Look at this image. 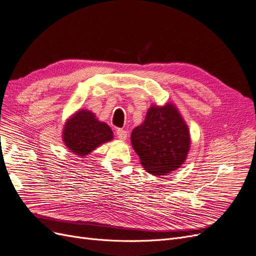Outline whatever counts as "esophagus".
<instances>
[{
    "mask_svg": "<svg viewBox=\"0 0 256 256\" xmlns=\"http://www.w3.org/2000/svg\"><path fill=\"white\" fill-rule=\"evenodd\" d=\"M116 135H117V138L121 139V140H126V137H128V132L124 130H121V128H118L116 130Z\"/></svg>",
    "mask_w": 256,
    "mask_h": 256,
    "instance_id": "obj_1",
    "label": "esophagus"
}]
</instances>
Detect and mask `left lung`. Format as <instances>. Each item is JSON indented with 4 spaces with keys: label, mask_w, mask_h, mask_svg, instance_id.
Returning <instances> with one entry per match:
<instances>
[{
    "label": "left lung",
    "mask_w": 256,
    "mask_h": 256,
    "mask_svg": "<svg viewBox=\"0 0 256 256\" xmlns=\"http://www.w3.org/2000/svg\"><path fill=\"white\" fill-rule=\"evenodd\" d=\"M141 164L153 175H166L180 166L190 148V134L173 104L150 106L144 122L130 135Z\"/></svg>",
    "instance_id": "left-lung-1"
}]
</instances>
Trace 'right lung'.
<instances>
[{
	"mask_svg": "<svg viewBox=\"0 0 256 256\" xmlns=\"http://www.w3.org/2000/svg\"><path fill=\"white\" fill-rule=\"evenodd\" d=\"M112 139L110 128L96 119L88 110H79L66 122L63 141L72 153L79 156L90 154L100 144Z\"/></svg>",
	"mask_w": 256,
	"mask_h": 256,
	"instance_id": "1",
	"label": "right lung"
}]
</instances>
